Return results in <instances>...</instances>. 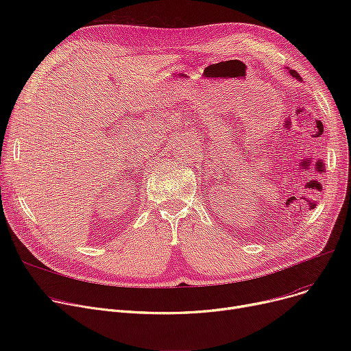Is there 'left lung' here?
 <instances>
[{
	"label": "left lung",
	"instance_id": "left-lung-1",
	"mask_svg": "<svg viewBox=\"0 0 351 351\" xmlns=\"http://www.w3.org/2000/svg\"><path fill=\"white\" fill-rule=\"evenodd\" d=\"M289 73H290V75H291L293 78H296V80H299V81L302 80V78H300V75H299V73H298L296 71H293V69H289Z\"/></svg>",
	"mask_w": 351,
	"mask_h": 351
}]
</instances>
